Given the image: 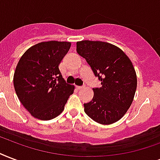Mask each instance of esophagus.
<instances>
[{"label": "esophagus", "instance_id": "obj_1", "mask_svg": "<svg viewBox=\"0 0 160 160\" xmlns=\"http://www.w3.org/2000/svg\"><path fill=\"white\" fill-rule=\"evenodd\" d=\"M84 88H85V86H77L78 90H82Z\"/></svg>", "mask_w": 160, "mask_h": 160}]
</instances>
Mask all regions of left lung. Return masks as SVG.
Masks as SVG:
<instances>
[{"mask_svg":"<svg viewBox=\"0 0 160 160\" xmlns=\"http://www.w3.org/2000/svg\"><path fill=\"white\" fill-rule=\"evenodd\" d=\"M76 51L102 84L93 88L91 102L84 104L85 112L100 124L118 122L132 105L137 89L132 63L121 48L107 42L83 40L76 42Z\"/></svg>","mask_w":160,"mask_h":160,"instance_id":"8db88e82","label":"left lung"}]
</instances>
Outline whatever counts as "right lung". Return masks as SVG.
I'll use <instances>...</instances> for the list:
<instances>
[{
	"label": "right lung",
	"mask_w": 160,
	"mask_h": 160,
	"mask_svg": "<svg viewBox=\"0 0 160 160\" xmlns=\"http://www.w3.org/2000/svg\"><path fill=\"white\" fill-rule=\"evenodd\" d=\"M70 46L69 42H39L18 61L14 88L21 103L35 118L47 121L58 117L74 93L75 86L65 83L58 69Z\"/></svg>",
	"instance_id": "right-lung-1"
}]
</instances>
